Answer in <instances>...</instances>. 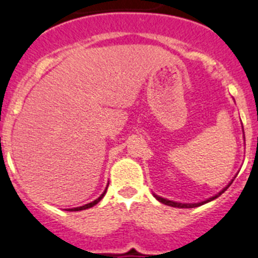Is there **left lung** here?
I'll return each instance as SVG.
<instances>
[{
    "label": "left lung",
    "instance_id": "8db88e82",
    "mask_svg": "<svg viewBox=\"0 0 258 258\" xmlns=\"http://www.w3.org/2000/svg\"><path fill=\"white\" fill-rule=\"evenodd\" d=\"M229 185H231V183H229ZM229 185L227 186L226 189H223L222 191L219 192V194H216L215 197H213V198L207 199V201H205V202H201V203H192V205H187V203H177V202H173V201H168V199L161 198V197H157V196H155V197H156V199H157V201H159V202L164 203V205H168V206H172V207H181V209H191V207H198V206H201V205H203V203L210 202V201H213V199H215V198H218V197H219V196H222L223 192H224V191H226L227 189H228Z\"/></svg>",
    "mask_w": 258,
    "mask_h": 258
}]
</instances>
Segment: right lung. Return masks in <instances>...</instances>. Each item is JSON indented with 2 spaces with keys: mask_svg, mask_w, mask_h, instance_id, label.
<instances>
[{
  "mask_svg": "<svg viewBox=\"0 0 258 258\" xmlns=\"http://www.w3.org/2000/svg\"><path fill=\"white\" fill-rule=\"evenodd\" d=\"M106 190H107V189H106ZM106 190H105V191H103V194H102V196L99 197V198H97L96 201H93L92 203H88V205H85V206H81V207H76V209H71V210H72V211H80V210H86V209H90V207H93V206H94V205H97V203H98L99 201H101V199L103 198V196H105V194H106Z\"/></svg>",
  "mask_w": 258,
  "mask_h": 258,
  "instance_id": "add662e5",
  "label": "right lung"
}]
</instances>
